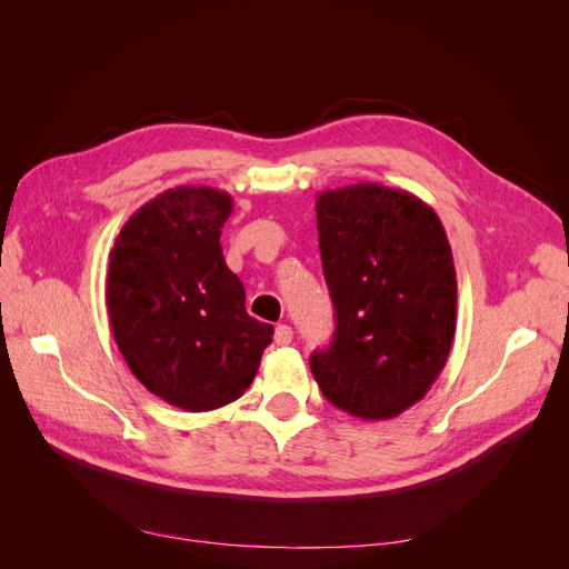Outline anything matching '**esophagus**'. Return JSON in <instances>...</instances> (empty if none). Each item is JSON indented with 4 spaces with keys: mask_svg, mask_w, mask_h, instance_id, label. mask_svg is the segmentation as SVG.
Instances as JSON below:
<instances>
[{
    "mask_svg": "<svg viewBox=\"0 0 569 569\" xmlns=\"http://www.w3.org/2000/svg\"><path fill=\"white\" fill-rule=\"evenodd\" d=\"M274 343L277 346H290L292 343V327H288V325H279L277 329H274Z\"/></svg>",
    "mask_w": 569,
    "mask_h": 569,
    "instance_id": "34e87169",
    "label": "esophagus"
}]
</instances>
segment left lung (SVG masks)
<instances>
[{"mask_svg":"<svg viewBox=\"0 0 569 569\" xmlns=\"http://www.w3.org/2000/svg\"><path fill=\"white\" fill-rule=\"evenodd\" d=\"M316 212L336 331L311 372L355 419H396L430 391L456 338L446 231L426 201L377 182L327 189Z\"/></svg>","mask_w":569,"mask_h":569,"instance_id":"1","label":"left lung"}]
</instances>
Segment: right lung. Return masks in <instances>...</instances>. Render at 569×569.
I'll return each mask as SVG.
<instances>
[{
  "mask_svg": "<svg viewBox=\"0 0 569 569\" xmlns=\"http://www.w3.org/2000/svg\"><path fill=\"white\" fill-rule=\"evenodd\" d=\"M231 194L180 184L143 203L111 247L107 313L137 380L184 411L238 400L274 327L244 309V286L221 253Z\"/></svg>",
  "mask_w": 569,
  "mask_h": 569,
  "instance_id": "right-lung-1",
  "label": "right lung"
}]
</instances>
